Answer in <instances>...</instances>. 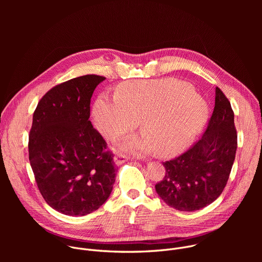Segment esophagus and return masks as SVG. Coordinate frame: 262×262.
I'll return each mask as SVG.
<instances>
[{
  "instance_id": "esophagus-1",
  "label": "esophagus",
  "mask_w": 262,
  "mask_h": 262,
  "mask_svg": "<svg viewBox=\"0 0 262 262\" xmlns=\"http://www.w3.org/2000/svg\"><path fill=\"white\" fill-rule=\"evenodd\" d=\"M127 159H128V158H127L125 155L119 154V155H117V156L114 157V162H115L116 165H121V164L125 163V162L127 161Z\"/></svg>"
}]
</instances>
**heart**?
Listing matches in <instances>:
<instances>
[{
  "label": "heart",
  "instance_id": "obj_1",
  "mask_svg": "<svg viewBox=\"0 0 262 262\" xmlns=\"http://www.w3.org/2000/svg\"><path fill=\"white\" fill-rule=\"evenodd\" d=\"M117 96L100 95L93 106L97 130L114 141L134 130L141 121V137H132L122 148L134 155L156 149L172 156L188 147L207 120L205 101L192 86L176 80L135 81L121 85Z\"/></svg>",
  "mask_w": 262,
  "mask_h": 262
}]
</instances>
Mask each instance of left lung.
<instances>
[{
    "mask_svg": "<svg viewBox=\"0 0 262 262\" xmlns=\"http://www.w3.org/2000/svg\"><path fill=\"white\" fill-rule=\"evenodd\" d=\"M236 148L233 110L216 87L214 108L204 134L185 152L163 163L166 173L156 184L157 193L166 204L181 211L209 205L227 184Z\"/></svg>",
    "mask_w": 262,
    "mask_h": 262,
    "instance_id": "left-lung-1",
    "label": "left lung"
}]
</instances>
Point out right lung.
Returning a JSON list of instances; mask_svg holds the SVG:
<instances>
[{
  "label": "right lung",
  "instance_id": "obj_1",
  "mask_svg": "<svg viewBox=\"0 0 262 262\" xmlns=\"http://www.w3.org/2000/svg\"><path fill=\"white\" fill-rule=\"evenodd\" d=\"M105 78H74L49 90L37 104L29 160L46 202L67 215H85L108 198L116 177L113 154L92 126L90 101Z\"/></svg>",
  "mask_w": 262,
  "mask_h": 262
}]
</instances>
